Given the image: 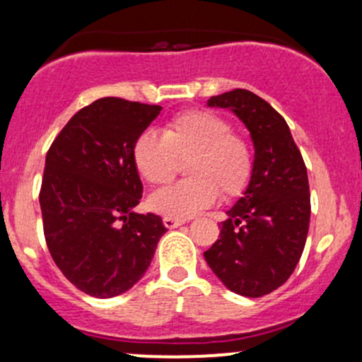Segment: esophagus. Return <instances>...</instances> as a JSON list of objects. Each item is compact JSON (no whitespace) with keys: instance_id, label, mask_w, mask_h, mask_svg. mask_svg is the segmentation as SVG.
I'll return each instance as SVG.
<instances>
[{"instance_id":"obj_1","label":"esophagus","mask_w":362,"mask_h":362,"mask_svg":"<svg viewBox=\"0 0 362 362\" xmlns=\"http://www.w3.org/2000/svg\"><path fill=\"white\" fill-rule=\"evenodd\" d=\"M185 221L184 219H173V218H163V224L168 228V230H173V228L182 226Z\"/></svg>"}]
</instances>
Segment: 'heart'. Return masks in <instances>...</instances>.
<instances>
[{
  "instance_id": "heart-1",
  "label": "heart",
  "mask_w": 362,
  "mask_h": 362,
  "mask_svg": "<svg viewBox=\"0 0 362 362\" xmlns=\"http://www.w3.org/2000/svg\"><path fill=\"white\" fill-rule=\"evenodd\" d=\"M132 161L151 185L175 177L180 160L187 163L184 182L165 187L149 197V207L165 218L189 219L223 199L240 197L250 185L253 151L235 134L233 124L211 110H187L170 119L163 134L143 131L132 143Z\"/></svg>"
}]
</instances>
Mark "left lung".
Returning <instances> with one entry per match:
<instances>
[{
    "label": "left lung",
    "mask_w": 362,
    "mask_h": 362,
    "mask_svg": "<svg viewBox=\"0 0 362 362\" xmlns=\"http://www.w3.org/2000/svg\"><path fill=\"white\" fill-rule=\"evenodd\" d=\"M207 105L230 109L247 126L255 165L204 259L228 289L260 298L284 284L301 259L311 213L308 173L284 117L259 95L236 88Z\"/></svg>",
    "instance_id": "1"
}]
</instances>
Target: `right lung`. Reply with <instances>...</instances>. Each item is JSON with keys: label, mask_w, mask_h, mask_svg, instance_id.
Wrapping results in <instances>:
<instances>
[{"label": "right lung", "mask_w": 362, "mask_h": 362, "mask_svg": "<svg viewBox=\"0 0 362 362\" xmlns=\"http://www.w3.org/2000/svg\"><path fill=\"white\" fill-rule=\"evenodd\" d=\"M160 112L98 98L69 119L45 156L39 194L45 243L66 279L90 296L131 289L167 231L160 216L134 213L143 184L131 155Z\"/></svg>", "instance_id": "1"}]
</instances>
